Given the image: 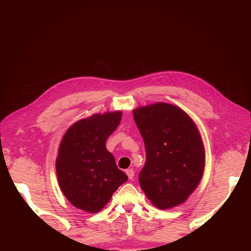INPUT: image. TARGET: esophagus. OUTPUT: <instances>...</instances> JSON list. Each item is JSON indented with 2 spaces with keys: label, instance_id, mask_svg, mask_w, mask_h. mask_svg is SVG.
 <instances>
[{
  "label": "esophagus",
  "instance_id": "obj_1",
  "mask_svg": "<svg viewBox=\"0 0 251 251\" xmlns=\"http://www.w3.org/2000/svg\"><path fill=\"white\" fill-rule=\"evenodd\" d=\"M126 174L127 175L128 179H131V180H132V179L134 178V174H135V173H134V171H133V170H126Z\"/></svg>",
  "mask_w": 251,
  "mask_h": 251
}]
</instances>
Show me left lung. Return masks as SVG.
<instances>
[{
	"mask_svg": "<svg viewBox=\"0 0 251 251\" xmlns=\"http://www.w3.org/2000/svg\"><path fill=\"white\" fill-rule=\"evenodd\" d=\"M133 114L146 146V163L139 174L142 191L158 208L183 203L204 171L198 128L184 111L169 103L141 107Z\"/></svg>",
	"mask_w": 251,
	"mask_h": 251,
	"instance_id": "1",
	"label": "left lung"
}]
</instances>
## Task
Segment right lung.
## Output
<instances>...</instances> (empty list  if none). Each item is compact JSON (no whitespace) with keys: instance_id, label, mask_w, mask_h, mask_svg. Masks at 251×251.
I'll use <instances>...</instances> for the list:
<instances>
[{"instance_id":"right-lung-1","label":"right lung","mask_w":251,"mask_h":251,"mask_svg":"<svg viewBox=\"0 0 251 251\" xmlns=\"http://www.w3.org/2000/svg\"><path fill=\"white\" fill-rule=\"evenodd\" d=\"M121 116V112L95 114L75 123L64 135L56 158V174L60 189L75 207L98 212L127 180L105 148Z\"/></svg>"}]
</instances>
